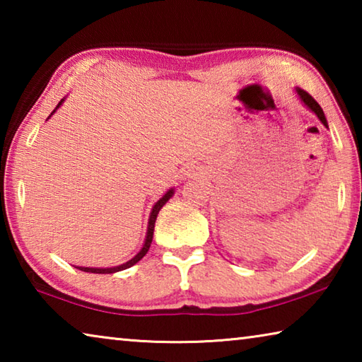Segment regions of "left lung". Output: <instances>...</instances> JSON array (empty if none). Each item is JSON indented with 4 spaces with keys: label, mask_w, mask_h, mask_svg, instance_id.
<instances>
[{
    "label": "left lung",
    "mask_w": 362,
    "mask_h": 362,
    "mask_svg": "<svg viewBox=\"0 0 362 362\" xmlns=\"http://www.w3.org/2000/svg\"><path fill=\"white\" fill-rule=\"evenodd\" d=\"M297 94H298V97L300 99H302V102L305 103L306 107H308L311 112L313 113H316V116L317 118L321 119V122L324 126L327 127V121H326V116H324V112H322V108L320 107V103H317L313 97H311L308 93H306V90H303V89H300V88H297Z\"/></svg>",
    "instance_id": "left-lung-1"
}]
</instances>
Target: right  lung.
I'll use <instances>...</instances> for the list:
<instances>
[{
    "label": "right lung",
    "instance_id": "obj_1",
    "mask_svg": "<svg viewBox=\"0 0 362 362\" xmlns=\"http://www.w3.org/2000/svg\"><path fill=\"white\" fill-rule=\"evenodd\" d=\"M62 102H64V99L59 102V105H57V108L62 105ZM54 112H56V110H54ZM52 112V113H54ZM51 113V115H52ZM174 194V189H169V192L163 196L161 199L158 201V203L153 206V211H151V214H150V220H148V230H146V238H145V244H144V247H142V250H140V252L134 257V259H131L129 262H126V263H122V265H119V267H113V268H88V267H76V268H79L81 269V272H86V273H99V274H110V273H116V272H121V269H126V268H131L132 265H136V263L142 259V257L148 252V249H150V244H151V240H153V231H155V222H156V217H158V212L161 211V207L168 203V201L170 199V196Z\"/></svg>",
    "mask_w": 362,
    "mask_h": 362
}]
</instances>
